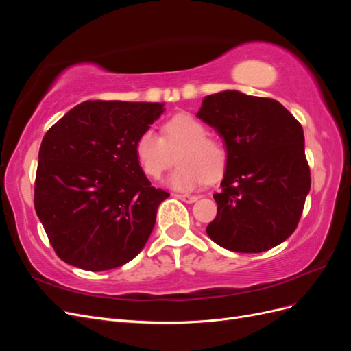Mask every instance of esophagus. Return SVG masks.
I'll return each instance as SVG.
<instances>
[{"label":"esophagus","mask_w":351,"mask_h":351,"mask_svg":"<svg viewBox=\"0 0 351 351\" xmlns=\"http://www.w3.org/2000/svg\"><path fill=\"white\" fill-rule=\"evenodd\" d=\"M177 199L186 202V204H193V202L197 200V196H193V195H174Z\"/></svg>","instance_id":"esophagus-1"}]
</instances>
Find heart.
Instances as JSON below:
<instances>
[{
	"mask_svg": "<svg viewBox=\"0 0 351 351\" xmlns=\"http://www.w3.org/2000/svg\"><path fill=\"white\" fill-rule=\"evenodd\" d=\"M162 136L152 129L145 130L134 143L136 159L142 171L152 180L161 178L173 164L177 169L168 183L174 189L192 190L208 180L214 182L227 167V149L217 137L208 134L204 123L187 112L176 114L162 124Z\"/></svg>",
	"mask_w": 351,
	"mask_h": 351,
	"instance_id": "b5f03b06",
	"label": "heart"
}]
</instances>
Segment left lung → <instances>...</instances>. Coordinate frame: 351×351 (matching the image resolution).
Here are the masks:
<instances>
[{
    "label": "left lung",
    "instance_id": "1",
    "mask_svg": "<svg viewBox=\"0 0 351 351\" xmlns=\"http://www.w3.org/2000/svg\"><path fill=\"white\" fill-rule=\"evenodd\" d=\"M197 117L219 133L228 155L208 236L240 253L278 246L297 228L311 190L302 124L278 101L237 90L209 95Z\"/></svg>",
    "mask_w": 351,
    "mask_h": 351
}]
</instances>
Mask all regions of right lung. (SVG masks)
<instances>
[{
    "label": "right lung",
    "mask_w": 351,
    "mask_h": 351,
    "mask_svg": "<svg viewBox=\"0 0 351 351\" xmlns=\"http://www.w3.org/2000/svg\"><path fill=\"white\" fill-rule=\"evenodd\" d=\"M162 107L86 101L44 136L34 204L61 261L84 271H108L143 249L169 193L151 186L134 143Z\"/></svg>",
    "instance_id": "1"
}]
</instances>
